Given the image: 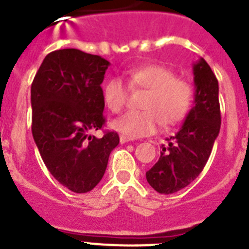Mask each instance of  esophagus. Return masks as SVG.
Wrapping results in <instances>:
<instances>
[{
  "label": "esophagus",
  "mask_w": 249,
  "mask_h": 249,
  "mask_svg": "<svg viewBox=\"0 0 249 249\" xmlns=\"http://www.w3.org/2000/svg\"><path fill=\"white\" fill-rule=\"evenodd\" d=\"M129 141H131V140H129V138H127V137H124V136H121V137H120V142H121V143H127V142H129Z\"/></svg>",
  "instance_id": "obj_1"
}]
</instances>
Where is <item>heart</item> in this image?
Returning a JSON list of instances; mask_svg holds the SVG:
<instances>
[{
    "instance_id": "b5f03b06",
    "label": "heart",
    "mask_w": 249,
    "mask_h": 249,
    "mask_svg": "<svg viewBox=\"0 0 249 249\" xmlns=\"http://www.w3.org/2000/svg\"><path fill=\"white\" fill-rule=\"evenodd\" d=\"M129 89H147L143 111L127 112L114 120L112 127L129 140L152 135L160 123L176 124L188 113L193 101V86L184 78L176 77L171 68L162 65H147L127 74ZM103 100L113 113H120L128 101V89L120 78H112L103 87Z\"/></svg>"
}]
</instances>
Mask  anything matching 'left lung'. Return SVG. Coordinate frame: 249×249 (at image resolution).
Wrapping results in <instances>:
<instances>
[{
    "label": "left lung",
    "mask_w": 249,
    "mask_h": 249,
    "mask_svg": "<svg viewBox=\"0 0 249 249\" xmlns=\"http://www.w3.org/2000/svg\"><path fill=\"white\" fill-rule=\"evenodd\" d=\"M195 106L175 136L162 144L160 160L146 172L158 193L171 195L192 183L203 171L221 128L218 81L201 58L193 65Z\"/></svg>",
    "instance_id": "1"
}]
</instances>
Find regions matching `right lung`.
Segmentation results:
<instances>
[{"instance_id": "add662e5", "label": "right lung", "mask_w": 249, "mask_h": 249, "mask_svg": "<svg viewBox=\"0 0 249 249\" xmlns=\"http://www.w3.org/2000/svg\"><path fill=\"white\" fill-rule=\"evenodd\" d=\"M109 62L76 48L48 53L31 86L32 135L46 167L72 192L86 193L102 179L118 133L102 129L101 83Z\"/></svg>"}]
</instances>
